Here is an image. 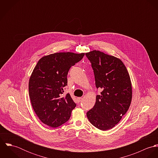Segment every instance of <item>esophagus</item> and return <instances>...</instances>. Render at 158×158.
Listing matches in <instances>:
<instances>
[{"mask_svg":"<svg viewBox=\"0 0 158 158\" xmlns=\"http://www.w3.org/2000/svg\"><path fill=\"white\" fill-rule=\"evenodd\" d=\"M81 100H82V98H81V97H78V98H77V100H78V102H80L81 101Z\"/></svg>","mask_w":158,"mask_h":158,"instance_id":"34e87169","label":"esophagus"}]
</instances>
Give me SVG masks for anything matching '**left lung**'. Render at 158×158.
<instances>
[{
  "instance_id": "8db88e82",
  "label": "left lung",
  "mask_w": 158,
  "mask_h": 158,
  "mask_svg": "<svg viewBox=\"0 0 158 158\" xmlns=\"http://www.w3.org/2000/svg\"><path fill=\"white\" fill-rule=\"evenodd\" d=\"M94 70L95 86L102 91L86 113L90 123L100 130L113 128L128 110L132 99L130 77L123 62L98 50L86 53Z\"/></svg>"
}]
</instances>
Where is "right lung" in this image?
Listing matches in <instances>:
<instances>
[{"instance_id": "add662e5", "label": "right lung", "mask_w": 158, "mask_h": 158, "mask_svg": "<svg viewBox=\"0 0 158 158\" xmlns=\"http://www.w3.org/2000/svg\"><path fill=\"white\" fill-rule=\"evenodd\" d=\"M85 53H55L42 57L30 77L28 90L32 107L40 120L52 128L66 123L76 104L69 94L63 97L68 85V72Z\"/></svg>"}]
</instances>
